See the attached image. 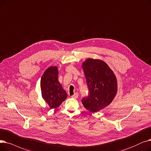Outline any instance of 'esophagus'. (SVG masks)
I'll use <instances>...</instances> for the list:
<instances>
[{"instance_id":"esophagus-1","label":"esophagus","mask_w":151,"mask_h":151,"mask_svg":"<svg viewBox=\"0 0 151 151\" xmlns=\"http://www.w3.org/2000/svg\"><path fill=\"white\" fill-rule=\"evenodd\" d=\"M78 93H75V94H74V95H73V96H72L71 97H72V98H74V99H77V98H78Z\"/></svg>"}]
</instances>
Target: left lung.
<instances>
[{"label": "left lung", "mask_w": 151, "mask_h": 151, "mask_svg": "<svg viewBox=\"0 0 151 151\" xmlns=\"http://www.w3.org/2000/svg\"><path fill=\"white\" fill-rule=\"evenodd\" d=\"M88 89L82 99L84 107L96 112L108 106L117 91V79L113 71L103 61L87 59L82 65Z\"/></svg>", "instance_id": "obj_1"}]
</instances>
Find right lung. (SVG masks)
<instances>
[{
    "label": "right lung",
    "mask_w": 151,
    "mask_h": 151,
    "mask_svg": "<svg viewBox=\"0 0 151 151\" xmlns=\"http://www.w3.org/2000/svg\"><path fill=\"white\" fill-rule=\"evenodd\" d=\"M58 78V70L56 66L46 69L41 78L42 96L51 109L58 107L68 96Z\"/></svg>",
    "instance_id": "obj_1"
}]
</instances>
